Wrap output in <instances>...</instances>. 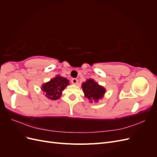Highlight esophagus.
Here are the masks:
<instances>
[{"instance_id": "1", "label": "esophagus", "mask_w": 157, "mask_h": 157, "mask_svg": "<svg viewBox=\"0 0 157 157\" xmlns=\"http://www.w3.org/2000/svg\"><path fill=\"white\" fill-rule=\"evenodd\" d=\"M71 82H72L74 84H78V79L73 78L71 79Z\"/></svg>"}]
</instances>
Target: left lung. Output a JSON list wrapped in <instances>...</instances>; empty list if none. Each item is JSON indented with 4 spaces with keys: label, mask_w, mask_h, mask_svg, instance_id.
I'll return each instance as SVG.
<instances>
[{
    "label": "left lung",
    "mask_w": 157,
    "mask_h": 157,
    "mask_svg": "<svg viewBox=\"0 0 157 157\" xmlns=\"http://www.w3.org/2000/svg\"><path fill=\"white\" fill-rule=\"evenodd\" d=\"M82 88L86 97L91 102H98L99 99H101L106 90L103 86L99 85L93 79H88L82 84Z\"/></svg>",
    "instance_id": "obj_1"
}]
</instances>
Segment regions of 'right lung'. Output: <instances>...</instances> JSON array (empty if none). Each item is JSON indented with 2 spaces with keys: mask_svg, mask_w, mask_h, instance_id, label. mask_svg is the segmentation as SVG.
Listing matches in <instances>:
<instances>
[{
  "mask_svg": "<svg viewBox=\"0 0 157 157\" xmlns=\"http://www.w3.org/2000/svg\"><path fill=\"white\" fill-rule=\"evenodd\" d=\"M69 84L68 79L57 75L49 82L42 85L41 89L46 94L45 96L52 100H56L60 98L62 91Z\"/></svg>",
  "mask_w": 157,
  "mask_h": 157,
  "instance_id": "1",
  "label": "right lung"
}]
</instances>
